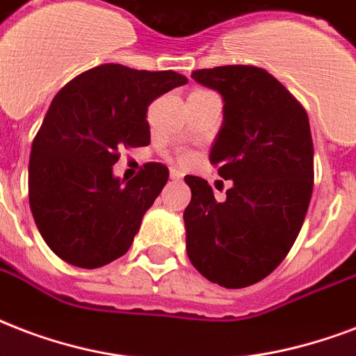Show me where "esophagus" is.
Masks as SVG:
<instances>
[{
    "mask_svg": "<svg viewBox=\"0 0 356 356\" xmlns=\"http://www.w3.org/2000/svg\"><path fill=\"white\" fill-rule=\"evenodd\" d=\"M170 178H172V180H181V178H184V172L175 167V169H170Z\"/></svg>",
    "mask_w": 356,
    "mask_h": 356,
    "instance_id": "obj_1",
    "label": "esophagus"
}]
</instances>
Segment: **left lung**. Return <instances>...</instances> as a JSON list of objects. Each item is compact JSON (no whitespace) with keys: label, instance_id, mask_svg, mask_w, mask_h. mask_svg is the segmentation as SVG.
<instances>
[{"label":"left lung","instance_id":"obj_1","mask_svg":"<svg viewBox=\"0 0 356 356\" xmlns=\"http://www.w3.org/2000/svg\"><path fill=\"white\" fill-rule=\"evenodd\" d=\"M197 83L222 96V126L209 152L232 180L217 200L208 181L186 176V249L202 277L225 288L260 282L290 252L314 187V145L305 107L258 66L195 70Z\"/></svg>","mask_w":356,"mask_h":356}]
</instances>
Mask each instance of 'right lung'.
<instances>
[{"label":"right lung","mask_w":356,"mask_h":356,"mask_svg":"<svg viewBox=\"0 0 356 356\" xmlns=\"http://www.w3.org/2000/svg\"><path fill=\"white\" fill-rule=\"evenodd\" d=\"M187 78L100 65L55 95L29 156V206L60 260L96 269L128 252L143 216L169 180L147 163L124 184L113 176L120 148L147 147L148 106Z\"/></svg>","instance_id":"add662e5"}]
</instances>
